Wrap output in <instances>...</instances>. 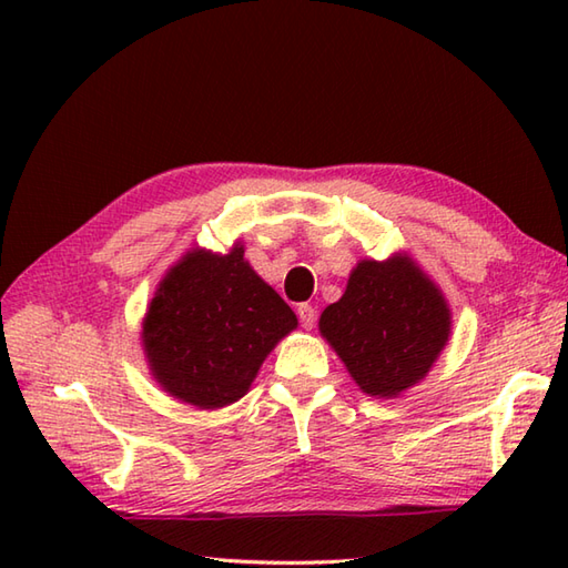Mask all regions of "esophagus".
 <instances>
[{
  "mask_svg": "<svg viewBox=\"0 0 568 568\" xmlns=\"http://www.w3.org/2000/svg\"><path fill=\"white\" fill-rule=\"evenodd\" d=\"M297 317H300V322H303L305 329H312V327H315V322H317V310L307 305V303H303V305H297Z\"/></svg>",
  "mask_w": 568,
  "mask_h": 568,
  "instance_id": "34e87169",
  "label": "esophagus"
}]
</instances>
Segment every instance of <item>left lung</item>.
Listing matches in <instances>:
<instances>
[{
  "label": "left lung",
  "mask_w": 568,
  "mask_h": 568,
  "mask_svg": "<svg viewBox=\"0 0 568 568\" xmlns=\"http://www.w3.org/2000/svg\"><path fill=\"white\" fill-rule=\"evenodd\" d=\"M320 332L366 395L397 397L427 376L452 334V312L419 265L397 253L366 258L348 275Z\"/></svg>",
  "instance_id": "8db88e82"
}]
</instances>
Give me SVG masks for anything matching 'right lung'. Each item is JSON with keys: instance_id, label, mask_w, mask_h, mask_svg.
Returning a JSON list of instances; mask_svg holds the SVG:
<instances>
[{"instance_id": "right-lung-1", "label": "right lung", "mask_w": 568, "mask_h": 568, "mask_svg": "<svg viewBox=\"0 0 568 568\" xmlns=\"http://www.w3.org/2000/svg\"><path fill=\"white\" fill-rule=\"evenodd\" d=\"M295 327V312L234 244L224 256L192 248L165 273L141 342L168 395L216 409L248 393L265 356Z\"/></svg>"}]
</instances>
